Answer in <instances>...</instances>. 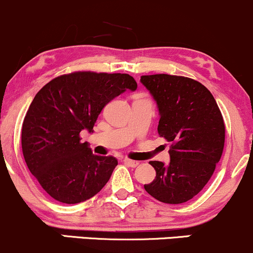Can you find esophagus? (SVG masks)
Instances as JSON below:
<instances>
[{
	"label": "esophagus",
	"mask_w": 253,
	"mask_h": 253,
	"mask_svg": "<svg viewBox=\"0 0 253 253\" xmlns=\"http://www.w3.org/2000/svg\"><path fill=\"white\" fill-rule=\"evenodd\" d=\"M124 163L127 165V167H129V168H136L139 165V162H136V161H132V159H128V158H126L124 161Z\"/></svg>",
	"instance_id": "obj_1"
}]
</instances>
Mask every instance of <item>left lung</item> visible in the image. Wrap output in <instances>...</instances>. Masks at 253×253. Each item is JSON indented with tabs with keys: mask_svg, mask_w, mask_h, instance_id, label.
Instances as JSON below:
<instances>
[{
	"mask_svg": "<svg viewBox=\"0 0 253 253\" xmlns=\"http://www.w3.org/2000/svg\"><path fill=\"white\" fill-rule=\"evenodd\" d=\"M159 109L158 133L170 141V163L150 162L156 178L144 188L158 201L184 203L207 184L221 158L225 123L211 91L193 78L141 76Z\"/></svg>",
	"mask_w": 253,
	"mask_h": 253,
	"instance_id": "left-lung-1",
	"label": "left lung"
}]
</instances>
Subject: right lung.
Instances as JSON below:
<instances>
[{
	"label": "right lung",
	"instance_id": "obj_1",
	"mask_svg": "<svg viewBox=\"0 0 253 253\" xmlns=\"http://www.w3.org/2000/svg\"><path fill=\"white\" fill-rule=\"evenodd\" d=\"M136 86L127 74L75 71L53 78L38 91L22 124V153L52 199L75 205L107 184L118 161L95 156L80 133L84 128L92 132L103 107Z\"/></svg>",
	"mask_w": 253,
	"mask_h": 253
}]
</instances>
